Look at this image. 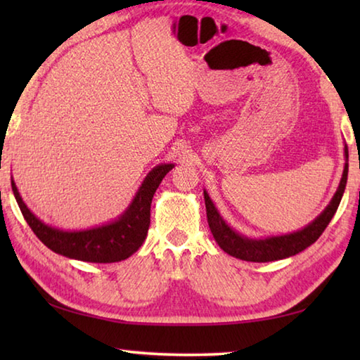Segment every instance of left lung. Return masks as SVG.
I'll return each mask as SVG.
<instances>
[{
  "label": "left lung",
  "mask_w": 360,
  "mask_h": 360,
  "mask_svg": "<svg viewBox=\"0 0 360 360\" xmlns=\"http://www.w3.org/2000/svg\"><path fill=\"white\" fill-rule=\"evenodd\" d=\"M345 169L341 181L338 184L337 192L330 200V203L326 206V210L309 222L307 227L302 230L292 231V233L278 235V236H266V238H249L238 233L230 225L224 221V217L219 214L217 208L212 203L210 195L206 191L205 193V205H206V216H208V224L211 233L222 251L230 254L231 257L246 260V262H273L281 260L290 255L302 252L308 246L319 238L322 231L326 230L328 222L332 221L335 212H337L341 197L345 193L346 181H348V146L345 144Z\"/></svg>",
  "instance_id": "left-lung-1"
}]
</instances>
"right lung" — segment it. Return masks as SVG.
<instances>
[{
  "mask_svg": "<svg viewBox=\"0 0 360 360\" xmlns=\"http://www.w3.org/2000/svg\"><path fill=\"white\" fill-rule=\"evenodd\" d=\"M173 168V163H160L152 168L131 203L117 219L85 230H62L39 221L22 200L14 179H11V186L27 224L51 251L75 260L112 264L129 259L141 248L150 224L152 198L162 179Z\"/></svg>",
  "mask_w": 360,
  "mask_h": 360,
  "instance_id": "add662e5",
  "label": "right lung"
}]
</instances>
